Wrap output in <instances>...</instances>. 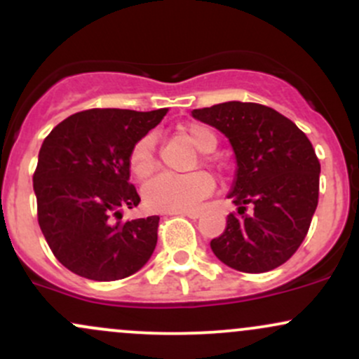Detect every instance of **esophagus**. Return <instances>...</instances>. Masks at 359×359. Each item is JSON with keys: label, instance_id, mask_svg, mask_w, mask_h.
<instances>
[{"label": "esophagus", "instance_id": "esophagus-1", "mask_svg": "<svg viewBox=\"0 0 359 359\" xmlns=\"http://www.w3.org/2000/svg\"><path fill=\"white\" fill-rule=\"evenodd\" d=\"M172 215H187L190 219H198L200 217V210H175L171 212Z\"/></svg>", "mask_w": 359, "mask_h": 359}]
</instances>
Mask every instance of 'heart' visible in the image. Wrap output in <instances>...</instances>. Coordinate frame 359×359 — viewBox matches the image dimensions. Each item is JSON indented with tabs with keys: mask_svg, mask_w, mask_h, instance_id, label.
I'll return each mask as SVG.
<instances>
[{
	"mask_svg": "<svg viewBox=\"0 0 359 359\" xmlns=\"http://www.w3.org/2000/svg\"><path fill=\"white\" fill-rule=\"evenodd\" d=\"M181 137L187 138L191 145L200 152H212L217 145V138L214 132L198 123H188L178 128ZM130 171L137 178H147L156 168V144L154 138H140L130 150L128 157ZM214 190V180L203 171L191 172V175H157L149 180L142 188V198L150 210L175 212L187 210L195 207L196 203Z\"/></svg>",
	"mask_w": 359,
	"mask_h": 359,
	"instance_id": "obj_1",
	"label": "heart"
}]
</instances>
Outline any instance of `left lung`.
<instances>
[{
  "label": "left lung",
  "mask_w": 359,
  "mask_h": 359,
  "mask_svg": "<svg viewBox=\"0 0 359 359\" xmlns=\"http://www.w3.org/2000/svg\"><path fill=\"white\" fill-rule=\"evenodd\" d=\"M191 116L226 135L236 157L224 233L210 241L227 267L260 273L294 255L318 203L320 163L291 119L255 102L229 101L194 109ZM249 214H245V209Z\"/></svg>",
  "instance_id": "8db88e82"
}]
</instances>
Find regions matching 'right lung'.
Segmentation results:
<instances>
[{
    "label": "right lung",
    "mask_w": 359,
    "mask_h": 359,
    "mask_svg": "<svg viewBox=\"0 0 359 359\" xmlns=\"http://www.w3.org/2000/svg\"><path fill=\"white\" fill-rule=\"evenodd\" d=\"M165 113L82 111L42 142L34 172L37 219L51 252L76 276L125 279L152 257L159 215L121 222V209L140 203L130 183V150Z\"/></svg>",
    "instance_id": "obj_1"
}]
</instances>
